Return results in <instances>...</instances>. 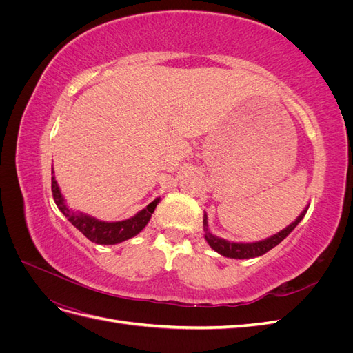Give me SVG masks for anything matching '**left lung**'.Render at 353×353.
<instances>
[{"mask_svg":"<svg viewBox=\"0 0 353 353\" xmlns=\"http://www.w3.org/2000/svg\"><path fill=\"white\" fill-rule=\"evenodd\" d=\"M306 209L297 216L294 222H292L290 225L280 231L279 234H274V236L261 240V241H254V243H231L223 239H219L213 234L209 232L208 230V216L205 215V219H203V227H205V239L209 243L210 248L218 252L219 254L225 256V258H232V259H250V258H258V256H262L263 253L270 252L272 248H275L276 244H280L288 234H290L299 222H301L305 216Z\"/></svg>","mask_w":353,"mask_h":353,"instance_id":"1","label":"left lung"}]
</instances>
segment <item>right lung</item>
Segmentation results:
<instances>
[{"mask_svg": "<svg viewBox=\"0 0 353 353\" xmlns=\"http://www.w3.org/2000/svg\"><path fill=\"white\" fill-rule=\"evenodd\" d=\"M51 174V191L57 208L60 209L63 215L68 218V221L73 227H77L85 237L97 244H117L137 236V234L147 225L148 221H150L159 203V199H156L145 209L140 210L135 216L130 219L117 222L99 221L92 216L85 215V213L72 212L60 193V188L54 176V170H52Z\"/></svg>", "mask_w": 353, "mask_h": 353, "instance_id": "obj_1", "label": "right lung"}]
</instances>
